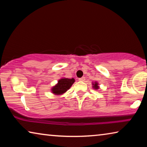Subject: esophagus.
I'll return each instance as SVG.
<instances>
[{
    "mask_svg": "<svg viewBox=\"0 0 147 147\" xmlns=\"http://www.w3.org/2000/svg\"><path fill=\"white\" fill-rule=\"evenodd\" d=\"M79 80L80 81H84L85 80V77H82V78H79Z\"/></svg>",
    "mask_w": 147,
    "mask_h": 147,
    "instance_id": "esophagus-1",
    "label": "esophagus"
}]
</instances>
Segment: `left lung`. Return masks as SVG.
<instances>
[{"label": "left lung", "mask_w": 147, "mask_h": 147, "mask_svg": "<svg viewBox=\"0 0 147 147\" xmlns=\"http://www.w3.org/2000/svg\"><path fill=\"white\" fill-rule=\"evenodd\" d=\"M93 87L94 89H98L99 88V87L98 86V83H96V82H94V84L93 83Z\"/></svg>", "instance_id": "1"}]
</instances>
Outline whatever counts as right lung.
Wrapping results in <instances>:
<instances>
[{
  "mask_svg": "<svg viewBox=\"0 0 147 147\" xmlns=\"http://www.w3.org/2000/svg\"><path fill=\"white\" fill-rule=\"evenodd\" d=\"M74 81L75 80L74 78L69 79L65 78L59 80L58 84L52 88V92L56 95H59V94L65 93L69 89H70Z\"/></svg>",
  "mask_w": 147,
  "mask_h": 147,
  "instance_id": "add662e5",
  "label": "right lung"
}]
</instances>
